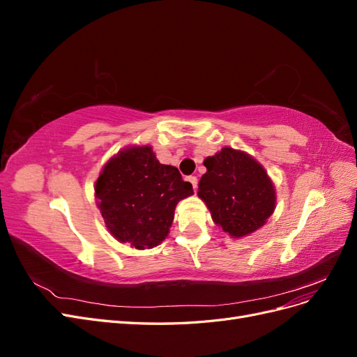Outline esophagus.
I'll return each instance as SVG.
<instances>
[{
	"instance_id": "34e87169",
	"label": "esophagus",
	"mask_w": 357,
	"mask_h": 357,
	"mask_svg": "<svg viewBox=\"0 0 357 357\" xmlns=\"http://www.w3.org/2000/svg\"><path fill=\"white\" fill-rule=\"evenodd\" d=\"M188 180L190 181V185H192L193 190H197V189H198V178H197L195 176H190V177H188Z\"/></svg>"
}]
</instances>
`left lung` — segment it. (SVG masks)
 I'll return each instance as SVG.
<instances>
[{"instance_id":"8db88e82","label":"left lung","mask_w":357,"mask_h":357,"mask_svg":"<svg viewBox=\"0 0 357 357\" xmlns=\"http://www.w3.org/2000/svg\"><path fill=\"white\" fill-rule=\"evenodd\" d=\"M198 197L214 223L234 238L257 231L275 210V189L264 167L241 150L223 147L204 160Z\"/></svg>"}]
</instances>
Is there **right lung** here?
<instances>
[{
	"label": "right lung",
	"instance_id": "obj_1",
	"mask_svg": "<svg viewBox=\"0 0 357 357\" xmlns=\"http://www.w3.org/2000/svg\"><path fill=\"white\" fill-rule=\"evenodd\" d=\"M193 193L176 167L164 165L150 146L121 150L95 183L96 205L117 241L144 250L167 238L178 201Z\"/></svg>",
	"mask_w": 357,
	"mask_h": 357
}]
</instances>
